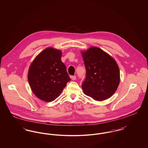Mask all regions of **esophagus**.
<instances>
[{"mask_svg":"<svg viewBox=\"0 0 148 148\" xmlns=\"http://www.w3.org/2000/svg\"><path fill=\"white\" fill-rule=\"evenodd\" d=\"M71 78L72 79V80H75L76 79L77 77H76V76H71Z\"/></svg>","mask_w":148,"mask_h":148,"instance_id":"34e87169","label":"esophagus"}]
</instances>
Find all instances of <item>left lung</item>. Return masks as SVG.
<instances>
[{"instance_id": "8db88e82", "label": "left lung", "mask_w": 148, "mask_h": 148, "mask_svg": "<svg viewBox=\"0 0 148 148\" xmlns=\"http://www.w3.org/2000/svg\"><path fill=\"white\" fill-rule=\"evenodd\" d=\"M86 77L82 85L85 94L97 101L109 98L120 82L119 66L110 55L97 47L82 51Z\"/></svg>"}]
</instances>
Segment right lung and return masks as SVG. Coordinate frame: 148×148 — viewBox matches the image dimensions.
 <instances>
[{"instance_id":"1","label":"right lung","mask_w":148,"mask_h":148,"mask_svg":"<svg viewBox=\"0 0 148 148\" xmlns=\"http://www.w3.org/2000/svg\"><path fill=\"white\" fill-rule=\"evenodd\" d=\"M62 54L59 50L47 48L36 56L29 67L28 79L32 90L44 101L57 98L71 80L61 60Z\"/></svg>"}]
</instances>
